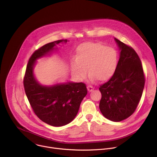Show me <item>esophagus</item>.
Returning a JSON list of instances; mask_svg holds the SVG:
<instances>
[{
    "mask_svg": "<svg viewBox=\"0 0 157 157\" xmlns=\"http://www.w3.org/2000/svg\"><path fill=\"white\" fill-rule=\"evenodd\" d=\"M87 91L89 92H92L94 90V87L91 86H87Z\"/></svg>",
    "mask_w": 157,
    "mask_h": 157,
    "instance_id": "1",
    "label": "esophagus"
}]
</instances>
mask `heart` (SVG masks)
<instances>
[{
  "mask_svg": "<svg viewBox=\"0 0 157 157\" xmlns=\"http://www.w3.org/2000/svg\"><path fill=\"white\" fill-rule=\"evenodd\" d=\"M119 61L117 50L101 43L85 42L76 49L75 59L71 62V71L79 79L86 78L87 68L89 81L101 82L109 80L115 74Z\"/></svg>",
  "mask_w": 157,
  "mask_h": 157,
  "instance_id": "heart-1",
  "label": "heart"
}]
</instances>
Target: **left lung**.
Returning a JSON list of instances; mask_svg holds the SVG:
<instances>
[{
    "label": "left lung",
    "instance_id": "8db88e82",
    "mask_svg": "<svg viewBox=\"0 0 157 157\" xmlns=\"http://www.w3.org/2000/svg\"><path fill=\"white\" fill-rule=\"evenodd\" d=\"M120 51L117 68L109 81L101 85L99 109L107 119L120 122L135 112L145 85L139 56L132 47L114 38Z\"/></svg>",
    "mask_w": 157,
    "mask_h": 157
}]
</instances>
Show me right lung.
<instances>
[{
    "label": "right lung",
    "mask_w": 157,
    "mask_h": 157,
    "mask_svg": "<svg viewBox=\"0 0 157 157\" xmlns=\"http://www.w3.org/2000/svg\"><path fill=\"white\" fill-rule=\"evenodd\" d=\"M59 40L44 44L29 59L24 79L25 91L35 114L43 122L54 127L70 123L76 116L81 101L87 91L83 82L68 81L51 86L41 84L35 78L33 69L36 60L56 50Z\"/></svg>",
    "instance_id": "right-lung-1"
}]
</instances>
